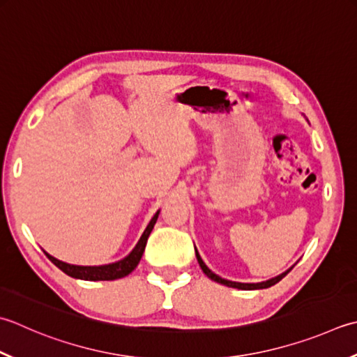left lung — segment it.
Here are the masks:
<instances>
[{"label": "left lung", "instance_id": "8db88e82", "mask_svg": "<svg viewBox=\"0 0 357 357\" xmlns=\"http://www.w3.org/2000/svg\"><path fill=\"white\" fill-rule=\"evenodd\" d=\"M195 254H197V260H198V263H199V266H201V269H202V272H204V274L211 278V280H213V282H216V283H221V284H226V286H229V288H236V289H243V291H252V289H266V288H271V286H274L275 283H278L282 280V278L288 274V272L294 268H289L288 271H284V272H282L280 275H277V277H272V278H269V280H266V282H260V283H240V282H232V280H226V278H222V277H220L218 274H215V272H212L211 269L207 268V264L202 261V258H201V255H199V252L197 250V248H195Z\"/></svg>", "mask_w": 357, "mask_h": 357}]
</instances>
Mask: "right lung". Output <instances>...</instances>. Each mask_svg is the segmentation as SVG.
I'll return each mask as SVG.
<instances>
[{"label":"right lung","mask_w":357,"mask_h":357,"mask_svg":"<svg viewBox=\"0 0 357 357\" xmlns=\"http://www.w3.org/2000/svg\"><path fill=\"white\" fill-rule=\"evenodd\" d=\"M159 212L160 211H158L155 213V216H153V218L150 220L149 226L145 227L144 234L141 235V238H139L135 249H132L127 257L122 258V260H119V261L109 263V264H100V266H79V264H69V263H65L61 260H57L55 257L49 255L46 250H45V254H46L49 260H51L55 264V266H57L60 271L65 272L66 275L73 277V278H79V280H88V282L117 280V278H122L125 275L131 274V272L136 269L139 261H141L142 254H144L145 246H146V240H149L151 230L156 225Z\"/></svg>","instance_id":"add662e5"}]
</instances>
